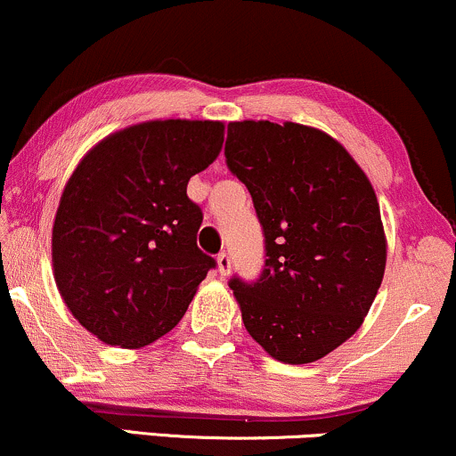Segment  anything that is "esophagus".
I'll return each mask as SVG.
<instances>
[{
    "label": "esophagus",
    "mask_w": 456,
    "mask_h": 456,
    "mask_svg": "<svg viewBox=\"0 0 456 456\" xmlns=\"http://www.w3.org/2000/svg\"><path fill=\"white\" fill-rule=\"evenodd\" d=\"M230 269H232V262H230V256L228 254H219L217 256V271H219V275L226 277L228 273H230Z\"/></svg>",
    "instance_id": "34e87169"
}]
</instances>
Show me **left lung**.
<instances>
[{"label":"left lung","mask_w":456,"mask_h":456,"mask_svg":"<svg viewBox=\"0 0 456 456\" xmlns=\"http://www.w3.org/2000/svg\"><path fill=\"white\" fill-rule=\"evenodd\" d=\"M226 162L265 228L260 280L230 281L245 329L275 361H320L361 329L382 286L376 190L344 144L303 123H228Z\"/></svg>","instance_id":"1"}]
</instances>
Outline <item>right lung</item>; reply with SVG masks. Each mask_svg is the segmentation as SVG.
<instances>
[{
  "label": "right lung",
  "instance_id": "obj_1",
  "mask_svg": "<svg viewBox=\"0 0 456 456\" xmlns=\"http://www.w3.org/2000/svg\"><path fill=\"white\" fill-rule=\"evenodd\" d=\"M224 121L151 119L80 158L53 222V277L102 344L138 350L179 324L207 271L187 181L217 159Z\"/></svg>",
  "mask_w": 456,
  "mask_h": 456
}]
</instances>
